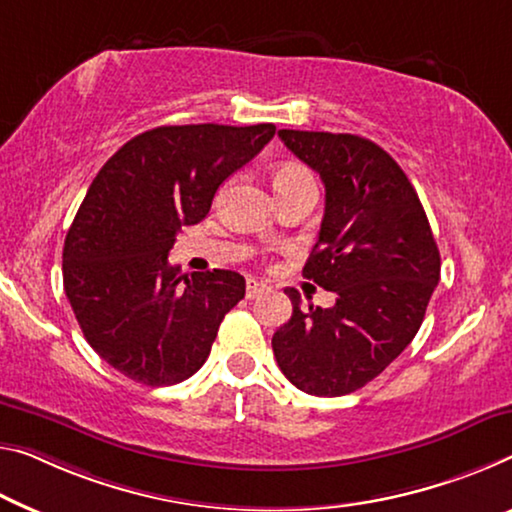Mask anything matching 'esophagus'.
Listing matches in <instances>:
<instances>
[{"label":"esophagus","mask_w":512,"mask_h":512,"mask_svg":"<svg viewBox=\"0 0 512 512\" xmlns=\"http://www.w3.org/2000/svg\"><path fill=\"white\" fill-rule=\"evenodd\" d=\"M267 290V286L263 281H258V279H247V297L249 300H254V297H258L261 293H265Z\"/></svg>","instance_id":"1"}]
</instances>
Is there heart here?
<instances>
[{
    "mask_svg": "<svg viewBox=\"0 0 512 512\" xmlns=\"http://www.w3.org/2000/svg\"><path fill=\"white\" fill-rule=\"evenodd\" d=\"M304 183H313V176L309 174V169L302 167V164L281 162L272 169V187L277 190V194L295 190V187H300Z\"/></svg>",
    "mask_w": 512,
    "mask_h": 512,
    "instance_id": "heart-1",
    "label": "heart"
}]
</instances>
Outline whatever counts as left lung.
I'll use <instances>...</instances> for the list:
<instances>
[{
  "label": "left lung",
  "mask_w": 512,
  "mask_h": 512,
  "mask_svg": "<svg viewBox=\"0 0 512 512\" xmlns=\"http://www.w3.org/2000/svg\"><path fill=\"white\" fill-rule=\"evenodd\" d=\"M320 174L325 217L304 277L336 293L329 309L286 288L293 316L272 336L281 373L311 396H345L380 375L419 332L439 281L426 210L393 157L357 135L279 130Z\"/></svg>",
  "instance_id": "obj_1"
}]
</instances>
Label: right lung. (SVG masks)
Returning <instances> with one entry per match:
<instances>
[{
	"mask_svg": "<svg viewBox=\"0 0 512 512\" xmlns=\"http://www.w3.org/2000/svg\"><path fill=\"white\" fill-rule=\"evenodd\" d=\"M274 130L162 125L123 144L93 178L64 242V290L91 348L130 380L169 387L192 377L245 297L238 272L187 277L169 251Z\"/></svg>",
	"mask_w": 512,
	"mask_h": 512,
	"instance_id": "add662e5",
	"label": "right lung"
}]
</instances>
